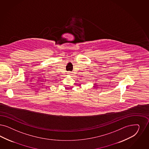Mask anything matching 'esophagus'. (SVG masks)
I'll use <instances>...</instances> for the list:
<instances>
[{
  "label": "esophagus",
  "instance_id": "34e87169",
  "mask_svg": "<svg viewBox=\"0 0 149 149\" xmlns=\"http://www.w3.org/2000/svg\"><path fill=\"white\" fill-rule=\"evenodd\" d=\"M68 74H70V72H68Z\"/></svg>",
  "mask_w": 149,
  "mask_h": 149
}]
</instances>
